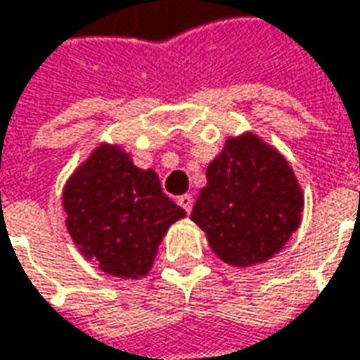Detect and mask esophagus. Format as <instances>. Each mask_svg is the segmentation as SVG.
Masks as SVG:
<instances>
[{
	"mask_svg": "<svg viewBox=\"0 0 360 360\" xmlns=\"http://www.w3.org/2000/svg\"><path fill=\"white\" fill-rule=\"evenodd\" d=\"M193 196H191V194H182V196H180V198H178V205H180V207H182V209H184V211H186V213H191V211H193Z\"/></svg>",
	"mask_w": 360,
	"mask_h": 360,
	"instance_id": "esophagus-1",
	"label": "esophagus"
}]
</instances>
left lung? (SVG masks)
<instances>
[{
	"instance_id": "8db88e82",
	"label": "left lung",
	"mask_w": 360,
	"mask_h": 360,
	"mask_svg": "<svg viewBox=\"0 0 360 360\" xmlns=\"http://www.w3.org/2000/svg\"><path fill=\"white\" fill-rule=\"evenodd\" d=\"M303 193L293 167L252 133L227 139L207 167L191 219L231 266L266 262L301 223Z\"/></svg>"
}]
</instances>
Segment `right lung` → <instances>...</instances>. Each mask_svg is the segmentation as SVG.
<instances>
[{
	"instance_id": "obj_1",
	"label": "right lung",
	"mask_w": 360,
	"mask_h": 360,
	"mask_svg": "<svg viewBox=\"0 0 360 360\" xmlns=\"http://www.w3.org/2000/svg\"><path fill=\"white\" fill-rule=\"evenodd\" d=\"M67 229L79 252L118 278L145 276L167 227L186 215L169 200L153 169H141L102 143L63 191Z\"/></svg>"
}]
</instances>
